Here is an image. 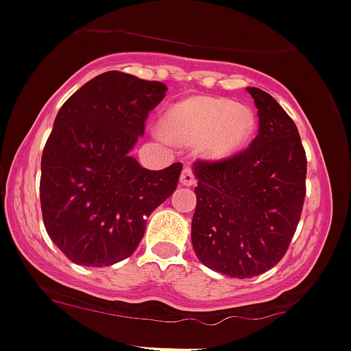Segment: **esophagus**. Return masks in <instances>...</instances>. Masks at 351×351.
Wrapping results in <instances>:
<instances>
[{
  "mask_svg": "<svg viewBox=\"0 0 351 351\" xmlns=\"http://www.w3.org/2000/svg\"><path fill=\"white\" fill-rule=\"evenodd\" d=\"M180 184H182V186H194V184H196V176H194L193 169H184L182 174H180Z\"/></svg>",
  "mask_w": 351,
  "mask_h": 351,
  "instance_id": "esophagus-1",
  "label": "esophagus"
}]
</instances>
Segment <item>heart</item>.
I'll return each instance as SVG.
<instances>
[{"label":"heart","mask_w":351,"mask_h":351,"mask_svg":"<svg viewBox=\"0 0 351 351\" xmlns=\"http://www.w3.org/2000/svg\"><path fill=\"white\" fill-rule=\"evenodd\" d=\"M169 138L196 145L210 158H227L241 150L256 130L254 110L234 100L191 97L176 104L164 117Z\"/></svg>","instance_id":"obj_1"}]
</instances>
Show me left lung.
Masks as SVG:
<instances>
[{
  "instance_id": "8db88e82",
  "label": "left lung",
  "mask_w": 351,
  "mask_h": 351,
  "mask_svg": "<svg viewBox=\"0 0 351 351\" xmlns=\"http://www.w3.org/2000/svg\"><path fill=\"white\" fill-rule=\"evenodd\" d=\"M259 133L244 152L194 162L197 179L191 241L197 259L232 278L278 265L297 230L307 158L292 117L269 93L247 86Z\"/></svg>"
}]
</instances>
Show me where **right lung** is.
<instances>
[{
  "label": "right lung",
  "mask_w": 351,
  "mask_h": 351,
  "mask_svg": "<svg viewBox=\"0 0 351 351\" xmlns=\"http://www.w3.org/2000/svg\"><path fill=\"white\" fill-rule=\"evenodd\" d=\"M165 90L160 82L107 71L59 109L40 160V208L47 235L75 265L130 258L147 218L176 191L180 162L148 171L130 155Z\"/></svg>",
  "instance_id": "1"
}]
</instances>
